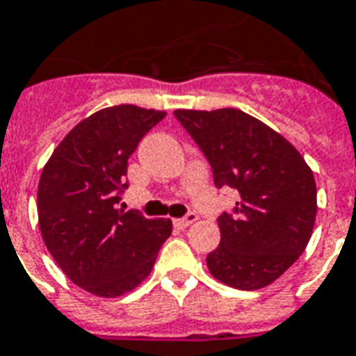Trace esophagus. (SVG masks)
Returning <instances> with one entry per match:
<instances>
[{
    "label": "esophagus",
    "mask_w": 356,
    "mask_h": 356,
    "mask_svg": "<svg viewBox=\"0 0 356 356\" xmlns=\"http://www.w3.org/2000/svg\"><path fill=\"white\" fill-rule=\"evenodd\" d=\"M197 220V214L196 213H188L184 214L183 218H177V220H173V226L179 227V229H184V227H188L192 222Z\"/></svg>",
    "instance_id": "34e87169"
}]
</instances>
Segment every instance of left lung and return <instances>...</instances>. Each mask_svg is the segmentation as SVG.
Segmentation results:
<instances>
[{
	"instance_id": "left-lung-1",
	"label": "left lung",
	"mask_w": 356,
	"mask_h": 356,
	"mask_svg": "<svg viewBox=\"0 0 356 356\" xmlns=\"http://www.w3.org/2000/svg\"><path fill=\"white\" fill-rule=\"evenodd\" d=\"M173 115L207 159L214 186L241 196L218 216L220 244L207 256L211 275L246 291L273 284L312 237L314 173L286 138L241 110H175Z\"/></svg>"
}]
</instances>
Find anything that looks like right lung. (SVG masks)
<instances>
[{
	"mask_svg": "<svg viewBox=\"0 0 356 356\" xmlns=\"http://www.w3.org/2000/svg\"><path fill=\"white\" fill-rule=\"evenodd\" d=\"M166 112L113 106L78 123L40 173L37 209L46 248L76 286L119 297L145 280L172 220L118 209L127 168L142 138Z\"/></svg>",
	"mask_w": 356,
	"mask_h": 356,
	"instance_id": "1",
	"label": "right lung"
}]
</instances>
